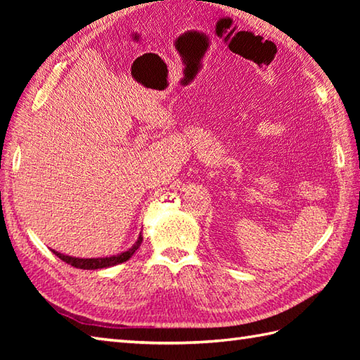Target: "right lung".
Returning a JSON list of instances; mask_svg holds the SVG:
<instances>
[{
  "label": "right lung",
  "instance_id": "obj_1",
  "mask_svg": "<svg viewBox=\"0 0 360 360\" xmlns=\"http://www.w3.org/2000/svg\"><path fill=\"white\" fill-rule=\"evenodd\" d=\"M141 243H142V235H139V238H137V241L128 250L122 252V254H119V255L106 257V258H74V257H68V255L60 254V252H56V250H52V252L60 259H63L65 263L77 267V269H102V267H110V266L127 262V259L131 258L134 252L139 249Z\"/></svg>",
  "mask_w": 360,
  "mask_h": 360
}]
</instances>
